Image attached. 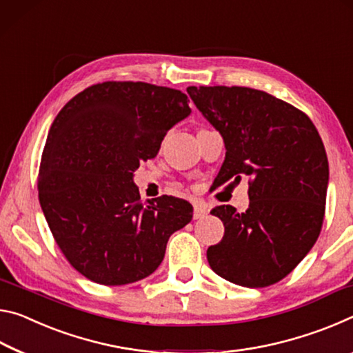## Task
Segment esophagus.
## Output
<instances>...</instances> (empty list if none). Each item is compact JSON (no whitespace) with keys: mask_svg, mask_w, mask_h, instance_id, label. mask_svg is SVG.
I'll return each mask as SVG.
<instances>
[{"mask_svg":"<svg viewBox=\"0 0 353 353\" xmlns=\"http://www.w3.org/2000/svg\"><path fill=\"white\" fill-rule=\"evenodd\" d=\"M206 216V208L200 203L194 205V219H203Z\"/></svg>","mask_w":353,"mask_h":353,"instance_id":"34e87169","label":"esophagus"}]
</instances>
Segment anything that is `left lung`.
Returning a JSON list of instances; mask_svg holds the SVG:
<instances>
[{
    "instance_id": "left-lung-1",
    "label": "left lung",
    "mask_w": 353,
    "mask_h": 353,
    "mask_svg": "<svg viewBox=\"0 0 353 353\" xmlns=\"http://www.w3.org/2000/svg\"><path fill=\"white\" fill-rule=\"evenodd\" d=\"M188 94L227 148L216 186L250 178L247 211L230 205L211 211L225 233L208 248V263L234 285H274L296 269L319 238L328 186L319 132L307 114L268 92L190 85Z\"/></svg>"
}]
</instances>
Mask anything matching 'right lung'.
<instances>
[{
    "label": "right lung",
    "instance_id": "obj_1",
    "mask_svg": "<svg viewBox=\"0 0 353 353\" xmlns=\"http://www.w3.org/2000/svg\"><path fill=\"white\" fill-rule=\"evenodd\" d=\"M181 90L106 81L74 95L51 125L39 201L63 256L85 279L120 286L163 263L167 241L192 221V205L163 195L142 203L132 181L173 125L190 114Z\"/></svg>",
    "mask_w": 353,
    "mask_h": 353
}]
</instances>
